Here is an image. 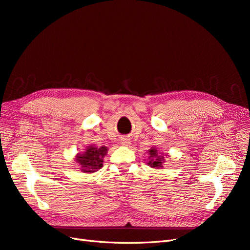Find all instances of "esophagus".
<instances>
[{
    "instance_id": "obj_1",
    "label": "esophagus",
    "mask_w": 250,
    "mask_h": 250,
    "mask_svg": "<svg viewBox=\"0 0 250 250\" xmlns=\"http://www.w3.org/2000/svg\"><path fill=\"white\" fill-rule=\"evenodd\" d=\"M121 144H122L123 146H129L130 145V141L128 139H123L122 141H121Z\"/></svg>"
}]
</instances>
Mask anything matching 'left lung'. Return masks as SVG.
Returning <instances> with one entry per match:
<instances>
[{
	"instance_id": "left-lung-1",
	"label": "left lung",
	"mask_w": 250,
	"mask_h": 250,
	"mask_svg": "<svg viewBox=\"0 0 250 250\" xmlns=\"http://www.w3.org/2000/svg\"><path fill=\"white\" fill-rule=\"evenodd\" d=\"M149 160L150 162L148 163V165L150 166L151 168H155V169H158V168H163V164H164V156L160 155V153L157 152L156 148L152 147L149 151Z\"/></svg>"
}]
</instances>
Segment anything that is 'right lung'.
Listing matches in <instances>:
<instances>
[{
  "label": "right lung",
  "mask_w": 250,
  "mask_h": 250,
  "mask_svg": "<svg viewBox=\"0 0 250 250\" xmlns=\"http://www.w3.org/2000/svg\"><path fill=\"white\" fill-rule=\"evenodd\" d=\"M107 147L102 146L97 148L94 145L86 147L83 153L76 156V162L80 166V169L84 173H94L103 167V158L107 153Z\"/></svg>",
  "instance_id": "add662e5"
}]
</instances>
